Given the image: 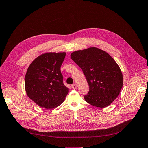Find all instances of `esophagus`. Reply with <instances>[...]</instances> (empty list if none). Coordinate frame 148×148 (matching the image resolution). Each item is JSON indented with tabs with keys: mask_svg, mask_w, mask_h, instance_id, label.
Returning <instances> with one entry per match:
<instances>
[{
	"mask_svg": "<svg viewBox=\"0 0 148 148\" xmlns=\"http://www.w3.org/2000/svg\"><path fill=\"white\" fill-rule=\"evenodd\" d=\"M71 88H72L73 90H75L76 88H77V85L75 84H73L72 85H71Z\"/></svg>",
	"mask_w": 148,
	"mask_h": 148,
	"instance_id": "34e87169",
	"label": "esophagus"
}]
</instances>
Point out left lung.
Returning <instances> with one entry per match:
<instances>
[{
	"label": "left lung",
	"mask_w": 148,
	"mask_h": 148,
	"mask_svg": "<svg viewBox=\"0 0 148 148\" xmlns=\"http://www.w3.org/2000/svg\"><path fill=\"white\" fill-rule=\"evenodd\" d=\"M71 58L83 71L88 84L89 91L84 95L86 102L100 108L110 105L123 85L121 71L114 59L95 47L74 52Z\"/></svg>",
	"instance_id": "1"
}]
</instances>
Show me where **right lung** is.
<instances>
[{"instance_id": "obj_1", "label": "right lung", "mask_w": 148, "mask_h": 148, "mask_svg": "<svg viewBox=\"0 0 148 148\" xmlns=\"http://www.w3.org/2000/svg\"><path fill=\"white\" fill-rule=\"evenodd\" d=\"M66 53L49 52L32 62L27 71L25 88L27 96L38 106L51 109L64 101L69 89L63 81L60 67Z\"/></svg>"}]
</instances>
